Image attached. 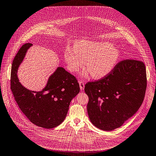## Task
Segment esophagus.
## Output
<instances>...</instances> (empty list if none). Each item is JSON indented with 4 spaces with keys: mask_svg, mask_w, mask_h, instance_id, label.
I'll return each instance as SVG.
<instances>
[{
    "mask_svg": "<svg viewBox=\"0 0 156 156\" xmlns=\"http://www.w3.org/2000/svg\"><path fill=\"white\" fill-rule=\"evenodd\" d=\"M79 83V86H80V90H84V81H83V80H80Z\"/></svg>",
    "mask_w": 156,
    "mask_h": 156,
    "instance_id": "1",
    "label": "esophagus"
}]
</instances>
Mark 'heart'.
Returning a JSON list of instances; mask_svg holds the SVG:
<instances>
[{
    "mask_svg": "<svg viewBox=\"0 0 156 156\" xmlns=\"http://www.w3.org/2000/svg\"><path fill=\"white\" fill-rule=\"evenodd\" d=\"M118 50L111 43L81 40L66 47L65 58L68 70L75 72L85 66L90 76L101 79L111 72L119 60Z\"/></svg>",
    "mask_w": 156,
    "mask_h": 156,
    "instance_id": "1",
    "label": "heart"
}]
</instances>
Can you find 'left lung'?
Returning a JSON list of instances; mask_svg holds the SVG:
<instances>
[{"label":"left lung","mask_w":156,"mask_h":156,"mask_svg":"<svg viewBox=\"0 0 156 156\" xmlns=\"http://www.w3.org/2000/svg\"><path fill=\"white\" fill-rule=\"evenodd\" d=\"M145 64L141 61L124 59L108 76L86 83L85 93L91 122L97 128L113 130L132 117L144 100L147 88Z\"/></svg>","instance_id":"left-lung-1"}]
</instances>
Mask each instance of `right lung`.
Segmentation results:
<instances>
[{"label":"right lung","mask_w":156,"mask_h":156,"mask_svg":"<svg viewBox=\"0 0 156 156\" xmlns=\"http://www.w3.org/2000/svg\"><path fill=\"white\" fill-rule=\"evenodd\" d=\"M31 45L30 43L23 45L13 61L11 90L18 107L31 122L40 127L52 129L65 120L71 101L79 93V84L76 77L63 68L58 67L42 91H33L24 88L16 73Z\"/></svg>","instance_id":"1"}]
</instances>
